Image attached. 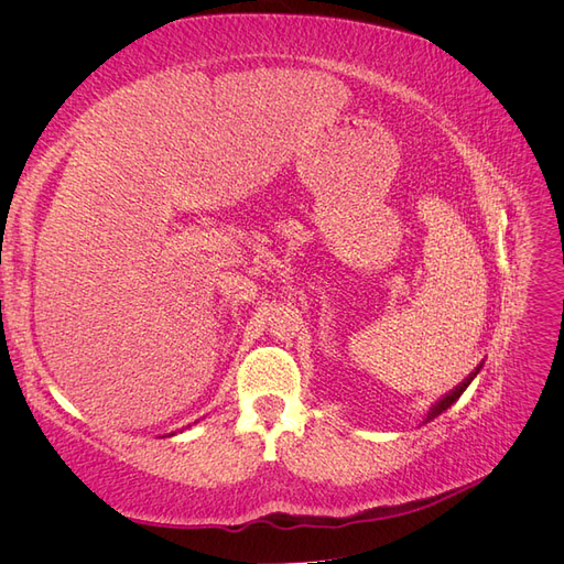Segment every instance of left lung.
<instances>
[{
	"instance_id": "1",
	"label": "left lung",
	"mask_w": 564,
	"mask_h": 564,
	"mask_svg": "<svg viewBox=\"0 0 564 564\" xmlns=\"http://www.w3.org/2000/svg\"><path fill=\"white\" fill-rule=\"evenodd\" d=\"M480 367H482V365H480ZM480 367H477L475 371H470V373H468V379H464V383H458V386H456L454 390H449V392H447V395H445V398H442L440 402H435V404H433V409H431V414H429V416H425V421H431V419L440 416L442 412H445V409H449V406H452V404H454V402H456V400H458L460 395H464V390H466V388L470 386V381L475 379V373H477V371H480Z\"/></svg>"
}]
</instances>
